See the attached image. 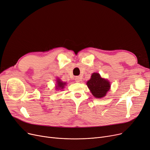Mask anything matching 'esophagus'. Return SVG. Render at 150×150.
Wrapping results in <instances>:
<instances>
[{"instance_id": "obj_1", "label": "esophagus", "mask_w": 150, "mask_h": 150, "mask_svg": "<svg viewBox=\"0 0 150 150\" xmlns=\"http://www.w3.org/2000/svg\"><path fill=\"white\" fill-rule=\"evenodd\" d=\"M82 79V77L80 76H76L75 77V81L76 82H79Z\"/></svg>"}]
</instances>
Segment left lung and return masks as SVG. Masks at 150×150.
Returning <instances> with one entry per match:
<instances>
[{
	"label": "left lung",
	"instance_id": "8db88e82",
	"mask_svg": "<svg viewBox=\"0 0 150 150\" xmlns=\"http://www.w3.org/2000/svg\"><path fill=\"white\" fill-rule=\"evenodd\" d=\"M87 84L92 95L98 98L105 96L110 87V82L103 79L97 73L92 74L91 79L87 82Z\"/></svg>",
	"mask_w": 150,
	"mask_h": 150
}]
</instances>
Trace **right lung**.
Listing matches in <instances>:
<instances>
[{
	"label": "right lung",
	"mask_w": 150,
	"mask_h": 150,
	"mask_svg": "<svg viewBox=\"0 0 150 150\" xmlns=\"http://www.w3.org/2000/svg\"><path fill=\"white\" fill-rule=\"evenodd\" d=\"M57 87H59V88H61V89L63 88L64 85H65L66 84V83L63 82H62V81H60V80H57ZM57 89H58V88H57Z\"/></svg>",
	"instance_id": "right-lung-1"
}]
</instances>
